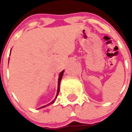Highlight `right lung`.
<instances>
[{"label":"right lung","mask_w":132,"mask_h":132,"mask_svg":"<svg viewBox=\"0 0 132 132\" xmlns=\"http://www.w3.org/2000/svg\"><path fill=\"white\" fill-rule=\"evenodd\" d=\"M63 73H64V70H63V71H61V73H60V74H59V79H58V87H57V95H56V96H55V99H54V100L52 101V102H50V103H48V104L46 105L42 106V107H41L38 108V109H42V108H44V107H47V106L50 105L52 104V103H54V102H55V100H56L57 97V96H58V94H59V90H60V83H61V79H62V75H63Z\"/></svg>","instance_id":"obj_1"}]
</instances>
